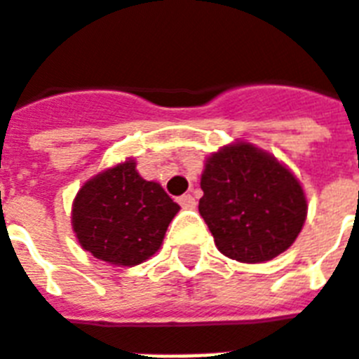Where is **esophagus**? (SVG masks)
Returning <instances> with one entry per match:
<instances>
[{
  "label": "esophagus",
  "mask_w": 359,
  "mask_h": 359,
  "mask_svg": "<svg viewBox=\"0 0 359 359\" xmlns=\"http://www.w3.org/2000/svg\"><path fill=\"white\" fill-rule=\"evenodd\" d=\"M177 202H180V206L185 210H191V208H195L196 206V201H195V196L193 195H183L177 198Z\"/></svg>",
  "instance_id": "esophagus-1"
}]
</instances>
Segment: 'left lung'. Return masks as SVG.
Listing matches in <instances>:
<instances>
[{
  "instance_id": "left-lung-1",
  "label": "left lung",
  "mask_w": 359,
  "mask_h": 359,
  "mask_svg": "<svg viewBox=\"0 0 359 359\" xmlns=\"http://www.w3.org/2000/svg\"><path fill=\"white\" fill-rule=\"evenodd\" d=\"M198 212L223 255L261 263L292 246L306 217L303 187L290 170L250 144L206 161Z\"/></svg>"
}]
</instances>
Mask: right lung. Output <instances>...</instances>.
<instances>
[{
  "mask_svg": "<svg viewBox=\"0 0 359 359\" xmlns=\"http://www.w3.org/2000/svg\"><path fill=\"white\" fill-rule=\"evenodd\" d=\"M176 202L155 182H145L126 161L87 182L74 201L72 223L79 244L111 265L149 259L163 244Z\"/></svg>",
  "mask_w": 359,
  "mask_h": 359,
  "instance_id": "right-lung-1",
  "label": "right lung"
}]
</instances>
